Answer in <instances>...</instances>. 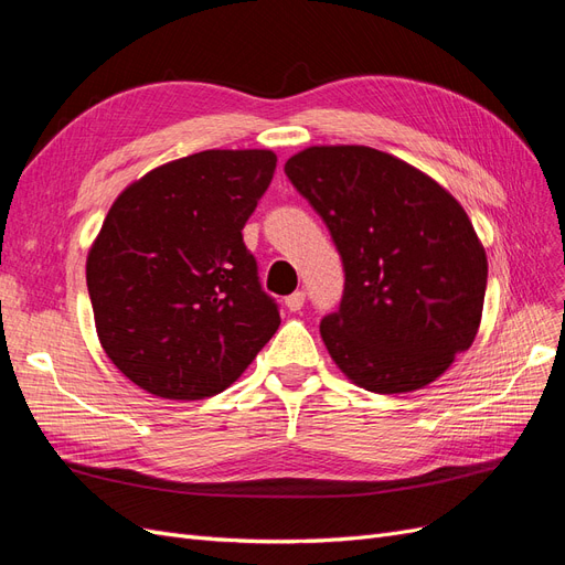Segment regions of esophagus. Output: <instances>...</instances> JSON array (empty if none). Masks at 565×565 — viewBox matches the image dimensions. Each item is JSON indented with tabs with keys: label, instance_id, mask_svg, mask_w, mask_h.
Listing matches in <instances>:
<instances>
[{
	"label": "esophagus",
	"instance_id": "34e87169",
	"mask_svg": "<svg viewBox=\"0 0 565 565\" xmlns=\"http://www.w3.org/2000/svg\"><path fill=\"white\" fill-rule=\"evenodd\" d=\"M303 301H306V292H301V289H299V292H295V295H289V297L285 299V306H287V309H289V311H292V313H297V311H301V306H303Z\"/></svg>",
	"mask_w": 565,
	"mask_h": 565
}]
</instances>
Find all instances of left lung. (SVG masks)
Wrapping results in <instances>:
<instances>
[{
  "label": "left lung",
  "instance_id": "obj_1",
  "mask_svg": "<svg viewBox=\"0 0 565 565\" xmlns=\"http://www.w3.org/2000/svg\"><path fill=\"white\" fill-rule=\"evenodd\" d=\"M285 174L328 226L344 297L320 337L347 377L374 393L438 380L483 313L488 259L465 207L413 164L367 146H311Z\"/></svg>",
  "mask_w": 565,
  "mask_h": 565
}]
</instances>
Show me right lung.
I'll return each mask as SVG.
<instances>
[{"label": "right lung", "mask_w": 565, "mask_h": 565, "mask_svg": "<svg viewBox=\"0 0 565 565\" xmlns=\"http://www.w3.org/2000/svg\"><path fill=\"white\" fill-rule=\"evenodd\" d=\"M273 150H202L127 185L87 256L100 347L169 401L228 388L280 324L243 228L276 172Z\"/></svg>", "instance_id": "1"}]
</instances>
